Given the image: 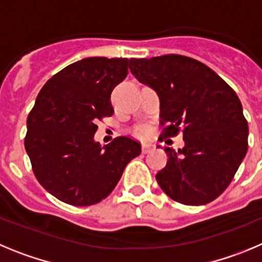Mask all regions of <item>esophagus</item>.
Wrapping results in <instances>:
<instances>
[{
	"instance_id": "1",
	"label": "esophagus",
	"mask_w": 262,
	"mask_h": 262,
	"mask_svg": "<svg viewBox=\"0 0 262 262\" xmlns=\"http://www.w3.org/2000/svg\"><path fill=\"white\" fill-rule=\"evenodd\" d=\"M154 148H155V145L152 144V143L145 142V143H143V144H142V151H143V154H148V152H151L152 149H154Z\"/></svg>"
}]
</instances>
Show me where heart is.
<instances>
[{
	"label": "heart",
	"mask_w": 262,
	"mask_h": 262,
	"mask_svg": "<svg viewBox=\"0 0 262 262\" xmlns=\"http://www.w3.org/2000/svg\"><path fill=\"white\" fill-rule=\"evenodd\" d=\"M139 135H145V134L148 133V128L147 127H142V128H139Z\"/></svg>",
	"instance_id": "obj_1"
}]
</instances>
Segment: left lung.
<instances>
[{"label":"left lung","instance_id":"1","mask_svg":"<svg viewBox=\"0 0 262 262\" xmlns=\"http://www.w3.org/2000/svg\"><path fill=\"white\" fill-rule=\"evenodd\" d=\"M129 71L159 96L163 135L184 133V148L165 147L168 163L156 174L160 187L184 205L214 201L248 151L239 97L211 68L181 55L131 59Z\"/></svg>","mask_w":262,"mask_h":262}]
</instances>
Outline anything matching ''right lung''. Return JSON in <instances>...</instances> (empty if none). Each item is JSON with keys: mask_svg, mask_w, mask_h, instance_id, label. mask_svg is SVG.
<instances>
[{"mask_svg": "<svg viewBox=\"0 0 262 262\" xmlns=\"http://www.w3.org/2000/svg\"><path fill=\"white\" fill-rule=\"evenodd\" d=\"M131 59L86 57L46 82L27 117L25 148L36 180L73 206L101 202L114 190L142 145L128 136L101 145L97 120L114 113L110 96L124 80Z\"/></svg>", "mask_w": 262, "mask_h": 262, "instance_id": "add662e5", "label": "right lung"}]
</instances>
